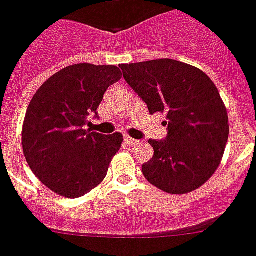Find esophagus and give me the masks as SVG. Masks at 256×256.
Listing matches in <instances>:
<instances>
[{
  "label": "esophagus",
  "instance_id": "obj_1",
  "mask_svg": "<svg viewBox=\"0 0 256 256\" xmlns=\"http://www.w3.org/2000/svg\"><path fill=\"white\" fill-rule=\"evenodd\" d=\"M124 142H126L128 146H134V144H137V143L140 142V140H133V138H130V137H128V136H126V137H124Z\"/></svg>",
  "mask_w": 256,
  "mask_h": 256
}]
</instances>
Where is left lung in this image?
<instances>
[{
    "instance_id": "obj_1",
    "label": "left lung",
    "mask_w": 256,
    "mask_h": 256,
    "mask_svg": "<svg viewBox=\"0 0 256 256\" xmlns=\"http://www.w3.org/2000/svg\"><path fill=\"white\" fill-rule=\"evenodd\" d=\"M119 68L150 114L166 113V140H148L154 154L142 166L147 181L172 194L206 184L220 166L228 138V112L212 80L171 59Z\"/></svg>"
}]
</instances>
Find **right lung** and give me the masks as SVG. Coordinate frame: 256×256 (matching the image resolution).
<instances>
[{
  "instance_id": "add662e5",
  "label": "right lung",
  "mask_w": 256,
  "mask_h": 256,
  "mask_svg": "<svg viewBox=\"0 0 256 256\" xmlns=\"http://www.w3.org/2000/svg\"><path fill=\"white\" fill-rule=\"evenodd\" d=\"M120 78L114 65H70L48 78L31 99L22 126L24 154L34 174L55 194L78 198L106 178L123 136H104L84 126Z\"/></svg>"
}]
</instances>
